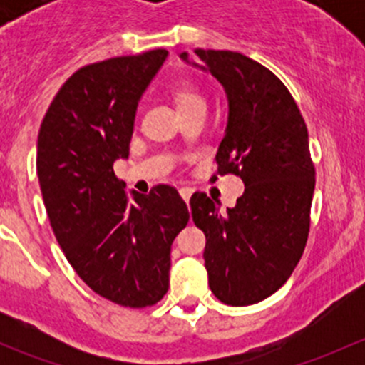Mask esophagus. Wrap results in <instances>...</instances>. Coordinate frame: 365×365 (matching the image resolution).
Returning a JSON list of instances; mask_svg holds the SVG:
<instances>
[{"mask_svg": "<svg viewBox=\"0 0 365 365\" xmlns=\"http://www.w3.org/2000/svg\"><path fill=\"white\" fill-rule=\"evenodd\" d=\"M180 196H182V200L185 201V203H189L190 196H192V190H190V189H180Z\"/></svg>", "mask_w": 365, "mask_h": 365, "instance_id": "obj_1", "label": "esophagus"}]
</instances>
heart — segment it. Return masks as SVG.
Wrapping results in <instances>:
<instances>
[{
  "label": "heart",
  "mask_w": 365,
  "mask_h": 365,
  "mask_svg": "<svg viewBox=\"0 0 365 365\" xmlns=\"http://www.w3.org/2000/svg\"><path fill=\"white\" fill-rule=\"evenodd\" d=\"M175 102H176V108H178V111L180 109L194 108V106H205V98L201 97L197 91H194L192 88H189V86L176 88Z\"/></svg>",
  "instance_id": "heart-1"
}]
</instances>
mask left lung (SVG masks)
<instances>
[{
    "instance_id": "8db88e82",
    "label": "left lung",
    "mask_w": 365,
    "mask_h": 365,
    "mask_svg": "<svg viewBox=\"0 0 365 365\" xmlns=\"http://www.w3.org/2000/svg\"><path fill=\"white\" fill-rule=\"evenodd\" d=\"M194 53L230 102L217 175L240 176L245 190L226 212L205 192L190 197V210L206 237L210 289L224 304L242 307L277 292L300 261L311 226L314 164L300 109L275 73L233 51ZM180 56L187 61L189 54Z\"/></svg>"
}]
</instances>
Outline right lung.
<instances>
[{"label":"right lung","instance_id":"right-lung-1","mask_svg":"<svg viewBox=\"0 0 365 365\" xmlns=\"http://www.w3.org/2000/svg\"><path fill=\"white\" fill-rule=\"evenodd\" d=\"M165 58L153 49L73 72L36 143L43 205L68 263L97 295L132 309L168 293L171 244L189 222L175 187L132 192L130 201L113 169L128 157L138 102Z\"/></svg>","mask_w":365,"mask_h":365}]
</instances>
